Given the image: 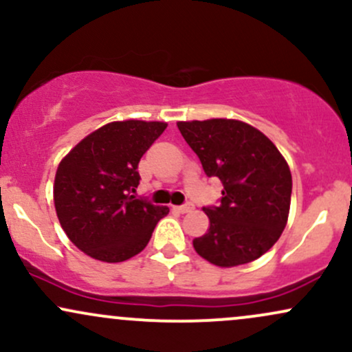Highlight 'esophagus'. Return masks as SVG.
I'll return each instance as SVG.
<instances>
[{
    "mask_svg": "<svg viewBox=\"0 0 352 352\" xmlns=\"http://www.w3.org/2000/svg\"><path fill=\"white\" fill-rule=\"evenodd\" d=\"M173 208H175L177 212H180V213H190L195 207H193V204H190V201H187V204L180 205V207H173Z\"/></svg>",
    "mask_w": 352,
    "mask_h": 352,
    "instance_id": "1",
    "label": "esophagus"
}]
</instances>
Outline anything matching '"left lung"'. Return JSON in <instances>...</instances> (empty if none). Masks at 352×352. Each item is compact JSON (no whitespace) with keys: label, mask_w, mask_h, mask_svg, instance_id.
Returning <instances> with one entry per match:
<instances>
[{"label":"left lung","mask_w":352,"mask_h":352,"mask_svg":"<svg viewBox=\"0 0 352 352\" xmlns=\"http://www.w3.org/2000/svg\"><path fill=\"white\" fill-rule=\"evenodd\" d=\"M177 127L205 175L223 184L218 205L204 207L210 228L193 240L195 252L225 268L260 258L288 221L293 180L286 160L268 137L240 120H192Z\"/></svg>","instance_id":"8db88e82"}]
</instances>
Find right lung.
I'll return each instance as SVG.
<instances>
[{
	"label": "right lung",
	"instance_id": "add662e5",
	"mask_svg": "<svg viewBox=\"0 0 352 352\" xmlns=\"http://www.w3.org/2000/svg\"><path fill=\"white\" fill-rule=\"evenodd\" d=\"M165 127V122L144 120L106 124L80 140L59 164L56 213L80 252L119 263L147 246L168 208L132 193L140 182V159Z\"/></svg>",
	"mask_w": 352,
	"mask_h": 352
}]
</instances>
